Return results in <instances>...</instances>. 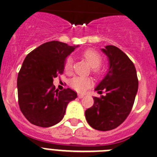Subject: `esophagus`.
Returning <instances> with one entry per match:
<instances>
[{"instance_id":"1","label":"esophagus","mask_w":157,"mask_h":157,"mask_svg":"<svg viewBox=\"0 0 157 157\" xmlns=\"http://www.w3.org/2000/svg\"><path fill=\"white\" fill-rule=\"evenodd\" d=\"M84 94H78V97L79 98H83V97H84Z\"/></svg>"}]
</instances>
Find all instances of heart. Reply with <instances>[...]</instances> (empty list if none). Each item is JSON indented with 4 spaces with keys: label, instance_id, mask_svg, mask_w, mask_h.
<instances>
[{
    "label": "heart",
    "instance_id": "heart-1",
    "mask_svg": "<svg viewBox=\"0 0 157 157\" xmlns=\"http://www.w3.org/2000/svg\"><path fill=\"white\" fill-rule=\"evenodd\" d=\"M82 56L84 57L88 63L91 65V70L95 74H100L101 71L100 63L102 62V56L98 51L94 49H87L82 53ZM63 69L67 74H71L73 71V59L71 57H67L63 63ZM92 83V80L88 77L77 76L71 80V86L79 92L86 90Z\"/></svg>",
    "mask_w": 157,
    "mask_h": 157
}]
</instances>
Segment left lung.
I'll list each match as a JSON object with an SVG mask.
<instances>
[{
  "mask_svg": "<svg viewBox=\"0 0 157 157\" xmlns=\"http://www.w3.org/2000/svg\"><path fill=\"white\" fill-rule=\"evenodd\" d=\"M102 51L109 58V67L95 90L102 93L103 90L106 95L94 97V105L85 111V117L91 127L107 131L119 127L130 114L138 90V79L134 64L121 49L108 45Z\"/></svg>",
  "mask_w": 157,
  "mask_h": 157,
  "instance_id": "8db88e82",
  "label": "left lung"
}]
</instances>
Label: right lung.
I'll list each match as a JSON object with an SVG mask.
<instances>
[{
    "instance_id": "1",
    "label": "right lung",
    "mask_w": 157,
    "mask_h": 157,
    "mask_svg": "<svg viewBox=\"0 0 157 157\" xmlns=\"http://www.w3.org/2000/svg\"><path fill=\"white\" fill-rule=\"evenodd\" d=\"M75 46L53 40L29 53L18 73V104L26 119L33 125L49 127L64 117L69 102L77 94L70 88L59 91L54 78L63 73L66 57Z\"/></svg>"
}]
</instances>
